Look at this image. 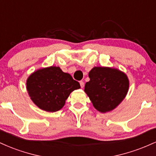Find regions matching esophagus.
Instances as JSON below:
<instances>
[{"mask_svg":"<svg viewBox=\"0 0 156 156\" xmlns=\"http://www.w3.org/2000/svg\"><path fill=\"white\" fill-rule=\"evenodd\" d=\"M80 87H81V88H83L84 87V82L83 81H80Z\"/></svg>","mask_w":156,"mask_h":156,"instance_id":"34e87169","label":"esophagus"}]
</instances>
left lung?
<instances>
[{
    "label": "left lung",
    "mask_w": 156,
    "mask_h": 156,
    "mask_svg": "<svg viewBox=\"0 0 156 156\" xmlns=\"http://www.w3.org/2000/svg\"><path fill=\"white\" fill-rule=\"evenodd\" d=\"M89 78L90 80L86 83L84 92L98 112L114 110L128 94V76L116 68L94 67L89 71Z\"/></svg>",
    "instance_id": "obj_1"
}]
</instances>
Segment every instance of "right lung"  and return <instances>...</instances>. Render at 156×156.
<instances>
[{
    "label": "right lung",
    "mask_w": 156,
    "mask_h": 156,
    "mask_svg": "<svg viewBox=\"0 0 156 156\" xmlns=\"http://www.w3.org/2000/svg\"><path fill=\"white\" fill-rule=\"evenodd\" d=\"M80 88V83L69 73L55 66L37 69L26 80V89L31 101L48 112L59 111L70 93Z\"/></svg>",
    "instance_id": "add662e5"
}]
</instances>
